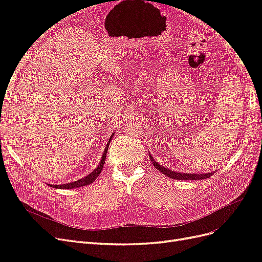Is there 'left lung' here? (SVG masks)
Returning <instances> with one entry per match:
<instances>
[{
	"label": "left lung",
	"instance_id": "8db88e82",
	"mask_svg": "<svg viewBox=\"0 0 262 262\" xmlns=\"http://www.w3.org/2000/svg\"><path fill=\"white\" fill-rule=\"evenodd\" d=\"M149 158L152 161V164L154 165V167L156 169L160 170L164 175H166L167 177L171 178V179H178V180H202V179H207L209 177H211L214 172H207V173H189V172H179V171H173L170 170L168 168L164 167V166L160 165L157 163V161H155L154 158L152 157V155L149 154Z\"/></svg>",
	"mask_w": 262,
	"mask_h": 262
}]
</instances>
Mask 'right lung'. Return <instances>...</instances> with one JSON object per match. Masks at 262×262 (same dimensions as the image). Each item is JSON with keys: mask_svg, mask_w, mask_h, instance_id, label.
<instances>
[{"mask_svg": "<svg viewBox=\"0 0 262 262\" xmlns=\"http://www.w3.org/2000/svg\"><path fill=\"white\" fill-rule=\"evenodd\" d=\"M114 138V133L112 134V137H110L108 143L106 145V148H105V152L104 154H102V157L101 160L98 164V166L96 168H95L90 175H87L86 177L82 178V179H78L76 181H73V182H69V184H63V185H50V187L52 188H55V189H73V188H78V187H83V186H87V185H91L93 181H95V179H96L99 173L102 169V167H104V164H105V160H106V155H107V150H108V147H109V144H110V140H112Z\"/></svg>", "mask_w": 262, "mask_h": 262, "instance_id": "1", "label": "right lung"}]
</instances>
